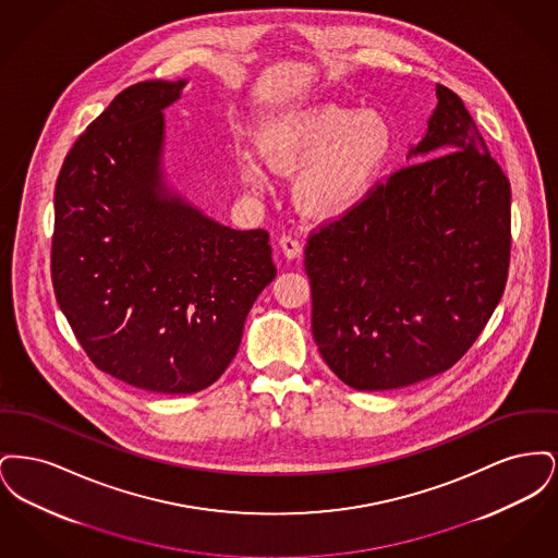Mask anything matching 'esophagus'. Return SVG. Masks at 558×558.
Segmentation results:
<instances>
[{"mask_svg": "<svg viewBox=\"0 0 558 558\" xmlns=\"http://www.w3.org/2000/svg\"><path fill=\"white\" fill-rule=\"evenodd\" d=\"M280 251H282V255L287 257V259H296V257H301V251H303V244H301V240L296 239L292 232H284L282 236H280Z\"/></svg>", "mask_w": 558, "mask_h": 558, "instance_id": "esophagus-1", "label": "esophagus"}]
</instances>
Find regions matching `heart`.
<instances>
[{
	"mask_svg": "<svg viewBox=\"0 0 558 558\" xmlns=\"http://www.w3.org/2000/svg\"><path fill=\"white\" fill-rule=\"evenodd\" d=\"M396 133L376 110L355 112L339 105L292 110L262 135V153L271 169L292 173L299 207L316 217H335L371 194L393 155ZM242 180L264 187V171L244 160Z\"/></svg>",
	"mask_w": 558,
	"mask_h": 558,
	"instance_id": "heart-1",
	"label": "heart"
}]
</instances>
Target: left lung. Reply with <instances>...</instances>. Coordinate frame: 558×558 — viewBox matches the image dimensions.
<instances>
[{
	"mask_svg": "<svg viewBox=\"0 0 558 558\" xmlns=\"http://www.w3.org/2000/svg\"><path fill=\"white\" fill-rule=\"evenodd\" d=\"M437 100L408 155L418 162L319 223L305 246L314 339L360 391L451 368L505 294L510 182L462 100L446 85Z\"/></svg>",
	"mask_w": 558,
	"mask_h": 558,
	"instance_id": "obj_1",
	"label": "left lung"
}]
</instances>
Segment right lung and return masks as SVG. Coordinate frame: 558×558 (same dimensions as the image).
<instances>
[{"label": "right lung", "instance_id": "obj_1", "mask_svg": "<svg viewBox=\"0 0 558 558\" xmlns=\"http://www.w3.org/2000/svg\"><path fill=\"white\" fill-rule=\"evenodd\" d=\"M186 81L123 89L53 192L56 301L96 368L153 393L213 385L276 276L266 230H232L160 184L162 108Z\"/></svg>", "mask_w": 558, "mask_h": 558}]
</instances>
